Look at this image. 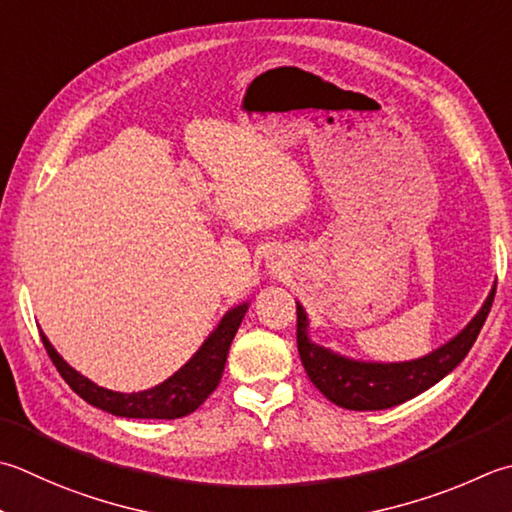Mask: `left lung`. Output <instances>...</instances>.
<instances>
[{"mask_svg":"<svg viewBox=\"0 0 512 512\" xmlns=\"http://www.w3.org/2000/svg\"><path fill=\"white\" fill-rule=\"evenodd\" d=\"M495 286L490 288L484 306L470 319L468 326L457 333L450 342L439 346L410 362H357L344 355L333 353L330 348L310 342L308 317L304 306L297 302V350L302 364L319 393L330 402L348 410H384L424 393L455 370L473 348L495 299Z\"/></svg>","mask_w":512,"mask_h":512,"instance_id":"1","label":"left lung"}]
</instances>
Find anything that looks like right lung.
<instances>
[{
  "label": "right lung",
  "mask_w": 512,
  "mask_h": 512,
  "mask_svg": "<svg viewBox=\"0 0 512 512\" xmlns=\"http://www.w3.org/2000/svg\"><path fill=\"white\" fill-rule=\"evenodd\" d=\"M246 310L248 302L230 308L213 333L206 337L202 348L173 377H168L166 382L155 388L139 390V393H117V390L97 386L82 373H77L73 366H68L44 333L42 342L59 375L64 377V382L90 406L128 419H177L197 410L217 388L226 366L228 348L233 344V337L239 324H242Z\"/></svg>",
  "instance_id": "1"
}]
</instances>
